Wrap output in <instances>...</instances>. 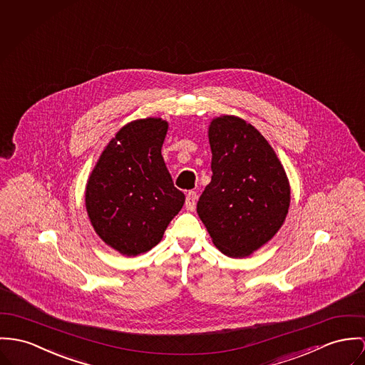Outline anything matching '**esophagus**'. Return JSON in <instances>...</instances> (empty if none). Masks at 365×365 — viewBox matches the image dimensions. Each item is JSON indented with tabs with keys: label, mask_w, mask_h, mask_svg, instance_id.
<instances>
[{
	"label": "esophagus",
	"mask_w": 365,
	"mask_h": 365,
	"mask_svg": "<svg viewBox=\"0 0 365 365\" xmlns=\"http://www.w3.org/2000/svg\"><path fill=\"white\" fill-rule=\"evenodd\" d=\"M197 192H189L187 195H186V210H189V211H195V208H196V202H197Z\"/></svg>",
	"instance_id": "esophagus-1"
}]
</instances>
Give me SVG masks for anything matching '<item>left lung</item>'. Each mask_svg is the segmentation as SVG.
<instances>
[{
    "label": "left lung",
    "mask_w": 365,
    "mask_h": 365,
    "mask_svg": "<svg viewBox=\"0 0 365 365\" xmlns=\"http://www.w3.org/2000/svg\"><path fill=\"white\" fill-rule=\"evenodd\" d=\"M208 139L212 176L197 202V214L225 255L247 257L284 222L289 180L274 148L245 119L215 118Z\"/></svg>",
    "instance_id": "obj_1"
}]
</instances>
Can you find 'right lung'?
<instances>
[{"mask_svg": "<svg viewBox=\"0 0 365 365\" xmlns=\"http://www.w3.org/2000/svg\"><path fill=\"white\" fill-rule=\"evenodd\" d=\"M168 122L138 119L108 143L86 186L96 233L116 252L135 257L157 246L185 195L173 186L161 155Z\"/></svg>", "mask_w": 365, "mask_h": 365, "instance_id": "obj_1", "label": "right lung"}]
</instances>
